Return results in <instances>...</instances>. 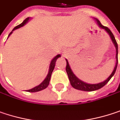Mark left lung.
<instances>
[{
	"label": "left lung",
	"mask_w": 120,
	"mask_h": 120,
	"mask_svg": "<svg viewBox=\"0 0 120 120\" xmlns=\"http://www.w3.org/2000/svg\"><path fill=\"white\" fill-rule=\"evenodd\" d=\"M96 21L97 22L98 25L101 29H105V30L107 31V33L109 35L110 38L111 39L113 43L115 45V47H116V64L115 68H114V70H113V72L111 73V74L108 77V79H107V80H105V81L97 83V84H88V83H86L85 82L81 81L79 79H78L75 76V74L73 73L72 70V69H71V68H70V66L69 65V63H68V60L65 59L66 60V62H67V65H66V72H67V74H68V78H69V80H70L71 85L72 86L74 89L81 90V91H96V90H98L99 89H100V88H102V87H104L107 82L110 81V79L112 78V76L115 74L116 69H117V63H118V57H117V55H118V46H117V41H116L113 34L112 33V32L111 31V30L108 27L103 26L98 19H96Z\"/></svg>",
	"instance_id": "obj_1"
}]
</instances>
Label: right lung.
Listing matches in <instances>:
<instances>
[{
	"label": "right lung",
	"mask_w": 120,
	"mask_h": 120,
	"mask_svg": "<svg viewBox=\"0 0 120 120\" xmlns=\"http://www.w3.org/2000/svg\"><path fill=\"white\" fill-rule=\"evenodd\" d=\"M29 19H30V18H26V19L23 21L22 23H21L20 24H19V25H18V26H16L15 27H14V29H13V30H12V31L9 33V35L8 37H9V35L12 33V32H13V30H15V29H18L20 28L22 26H23L24 24H26L28 22V21L29 20ZM60 56H61L60 55H57L55 56L52 59V61H51V62H50V66H49V70H48V75L46 76V79L44 80V81L42 82L41 84H39V85L35 87L34 88L30 89V90H26V91H29V92H37V91H41V90H44V89H46V88L48 86V85H49V82H50V77H51L52 72V71H53V70H54V68H55L56 61L57 59H58L59 57H60Z\"/></svg>",
	"instance_id": "right-lung-1"
}]
</instances>
